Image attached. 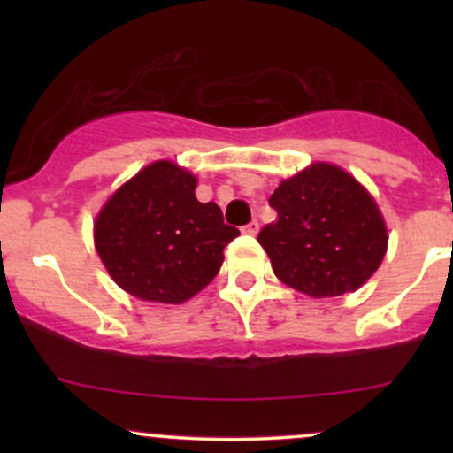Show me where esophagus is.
Masks as SVG:
<instances>
[{"label":"esophagus","mask_w":453,"mask_h":453,"mask_svg":"<svg viewBox=\"0 0 453 453\" xmlns=\"http://www.w3.org/2000/svg\"><path fill=\"white\" fill-rule=\"evenodd\" d=\"M242 232L249 234V236H256V234L259 232V223L257 221L247 223V226H242Z\"/></svg>","instance_id":"esophagus-1"}]
</instances>
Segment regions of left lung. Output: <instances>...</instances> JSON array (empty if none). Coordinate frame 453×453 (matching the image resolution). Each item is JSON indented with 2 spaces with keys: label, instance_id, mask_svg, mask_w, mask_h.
<instances>
[{
  "label": "left lung",
  "instance_id": "left-lung-1",
  "mask_svg": "<svg viewBox=\"0 0 453 453\" xmlns=\"http://www.w3.org/2000/svg\"><path fill=\"white\" fill-rule=\"evenodd\" d=\"M268 204L277 221L257 241L274 274L306 296L353 292L386 256L388 230L375 200L336 165L313 164L283 180Z\"/></svg>",
  "mask_w": 453,
  "mask_h": 453
}]
</instances>
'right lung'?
Wrapping results in <instances>:
<instances>
[{"mask_svg":"<svg viewBox=\"0 0 453 453\" xmlns=\"http://www.w3.org/2000/svg\"><path fill=\"white\" fill-rule=\"evenodd\" d=\"M196 176L155 161L106 202L96 221V249L126 292L180 304L219 273L223 249L238 236L215 202H197Z\"/></svg>","mask_w":453,"mask_h":453,"instance_id":"obj_1","label":"right lung"}]
</instances>
